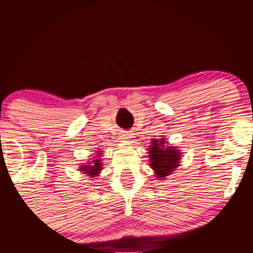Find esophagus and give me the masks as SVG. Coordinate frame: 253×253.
I'll return each mask as SVG.
<instances>
[{"label":"esophagus","instance_id":"obj_1","mask_svg":"<svg viewBox=\"0 0 253 253\" xmlns=\"http://www.w3.org/2000/svg\"><path fill=\"white\" fill-rule=\"evenodd\" d=\"M123 136H124V139H128L129 138V135H127V134L126 135H123Z\"/></svg>","mask_w":253,"mask_h":253}]
</instances>
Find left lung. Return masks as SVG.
<instances>
[{"instance_id":"1","label":"left lung","mask_w":253,"mask_h":253,"mask_svg":"<svg viewBox=\"0 0 253 253\" xmlns=\"http://www.w3.org/2000/svg\"><path fill=\"white\" fill-rule=\"evenodd\" d=\"M165 139L157 140L153 139L150 145V161L151 168L155 170L158 178L170 175L175 168L178 167L179 152L173 147L165 146Z\"/></svg>"}]
</instances>
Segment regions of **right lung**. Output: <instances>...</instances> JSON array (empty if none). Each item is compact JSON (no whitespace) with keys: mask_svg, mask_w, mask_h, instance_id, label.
I'll return each instance as SVG.
<instances>
[{"mask_svg":"<svg viewBox=\"0 0 253 253\" xmlns=\"http://www.w3.org/2000/svg\"><path fill=\"white\" fill-rule=\"evenodd\" d=\"M92 162H94L92 165H90V167H82L81 170H83L85 173H89L90 176L94 177L95 175H98V172L102 169V164L100 163V159H95Z\"/></svg>","mask_w":253,"mask_h":253,"instance_id":"add662e5","label":"right lung"}]
</instances>
